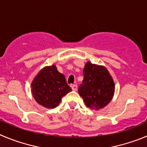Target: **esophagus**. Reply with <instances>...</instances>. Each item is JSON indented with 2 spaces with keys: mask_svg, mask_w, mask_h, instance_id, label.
I'll list each match as a JSON object with an SVG mask.
<instances>
[{
  "mask_svg": "<svg viewBox=\"0 0 147 147\" xmlns=\"http://www.w3.org/2000/svg\"><path fill=\"white\" fill-rule=\"evenodd\" d=\"M71 88H72V90H74V91H75V90H77V88H78V86H77V85H72L71 86Z\"/></svg>",
  "mask_w": 147,
  "mask_h": 147,
  "instance_id": "34e87169",
  "label": "esophagus"
}]
</instances>
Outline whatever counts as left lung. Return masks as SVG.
<instances>
[{"mask_svg": "<svg viewBox=\"0 0 147 147\" xmlns=\"http://www.w3.org/2000/svg\"><path fill=\"white\" fill-rule=\"evenodd\" d=\"M78 93L90 109H99L107 106L114 96L115 83L106 67L88 61Z\"/></svg>", "mask_w": 147, "mask_h": 147, "instance_id": "left-lung-1", "label": "left lung"}]
</instances>
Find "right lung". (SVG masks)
<instances>
[{
  "label": "right lung",
  "instance_id": "add662e5",
  "mask_svg": "<svg viewBox=\"0 0 147 147\" xmlns=\"http://www.w3.org/2000/svg\"><path fill=\"white\" fill-rule=\"evenodd\" d=\"M31 87L35 101L49 109L58 106L61 98L72 90L64 75L57 70L55 65L41 69L34 78Z\"/></svg>",
  "mask_w": 147,
  "mask_h": 147
}]
</instances>
